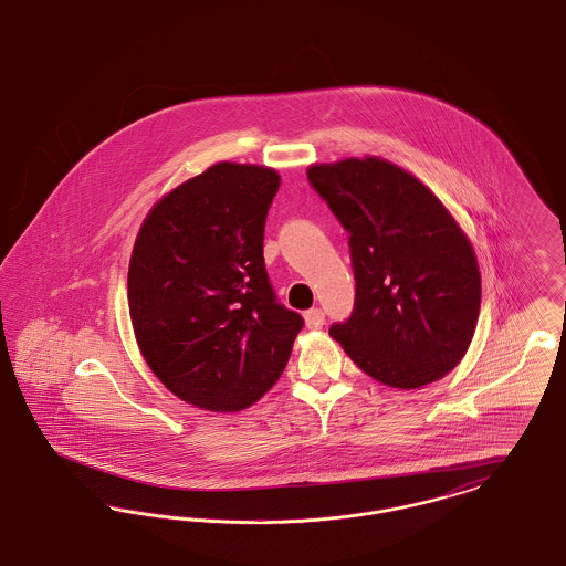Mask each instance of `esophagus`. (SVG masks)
<instances>
[{"mask_svg":"<svg viewBox=\"0 0 566 566\" xmlns=\"http://www.w3.org/2000/svg\"><path fill=\"white\" fill-rule=\"evenodd\" d=\"M324 319H326V315H324L322 308H311V311L304 313V322H306V327H311V329H319L324 326Z\"/></svg>","mask_w":566,"mask_h":566,"instance_id":"1","label":"esophagus"}]
</instances>
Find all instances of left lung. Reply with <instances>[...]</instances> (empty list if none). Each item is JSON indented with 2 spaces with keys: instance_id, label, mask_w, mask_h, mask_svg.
<instances>
[{
  "instance_id": "1",
  "label": "left lung",
  "mask_w": 566,
  "mask_h": 566,
  "mask_svg": "<svg viewBox=\"0 0 566 566\" xmlns=\"http://www.w3.org/2000/svg\"><path fill=\"white\" fill-rule=\"evenodd\" d=\"M306 177L352 234L356 304L329 336L379 384L417 389L446 377L481 306L464 230L421 180L381 157L313 164Z\"/></svg>"
}]
</instances>
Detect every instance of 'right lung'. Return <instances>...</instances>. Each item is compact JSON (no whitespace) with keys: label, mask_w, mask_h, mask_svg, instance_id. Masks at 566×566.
<instances>
[{"label":"right lung","mask_w":566,"mask_h":566,"mask_svg":"<svg viewBox=\"0 0 566 566\" xmlns=\"http://www.w3.org/2000/svg\"><path fill=\"white\" fill-rule=\"evenodd\" d=\"M281 177L219 161L145 217L129 258L127 302L140 354L180 400L234 413L287 366L302 317L276 302L264 226Z\"/></svg>","instance_id":"obj_1"}]
</instances>
